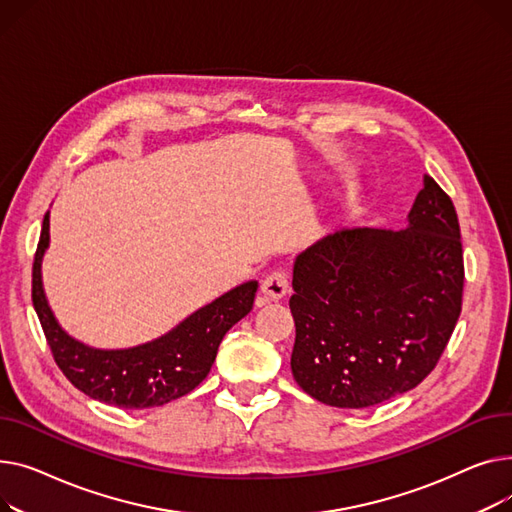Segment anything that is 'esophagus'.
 I'll return each instance as SVG.
<instances>
[{
  "label": "esophagus",
  "mask_w": 512,
  "mask_h": 512,
  "mask_svg": "<svg viewBox=\"0 0 512 512\" xmlns=\"http://www.w3.org/2000/svg\"><path fill=\"white\" fill-rule=\"evenodd\" d=\"M262 293L268 299H281L287 295L289 291V277L285 270H273V273L266 275V279L262 281Z\"/></svg>",
  "instance_id": "esophagus-1"
}]
</instances>
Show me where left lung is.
Returning a JSON list of instances; mask_svg holds the SVG:
<instances>
[{
	"mask_svg": "<svg viewBox=\"0 0 512 512\" xmlns=\"http://www.w3.org/2000/svg\"><path fill=\"white\" fill-rule=\"evenodd\" d=\"M407 227H353L293 262L291 372L316 401L364 409L422 382L455 330L463 248L453 200L424 175Z\"/></svg>",
	"mask_w": 512,
	"mask_h": 512,
	"instance_id": "left-lung-1",
	"label": "left lung"
}]
</instances>
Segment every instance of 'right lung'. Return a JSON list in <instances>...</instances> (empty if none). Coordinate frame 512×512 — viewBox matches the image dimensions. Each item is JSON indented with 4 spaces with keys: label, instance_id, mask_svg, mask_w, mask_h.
Masks as SVG:
<instances>
[{
    "label": "right lung",
    "instance_id": "1",
    "mask_svg": "<svg viewBox=\"0 0 512 512\" xmlns=\"http://www.w3.org/2000/svg\"><path fill=\"white\" fill-rule=\"evenodd\" d=\"M49 248V213L33 264V306L55 364L90 399L122 409H148L194 390L215 364L227 330L254 306L258 281H246L202 306L169 333L128 349H97L70 337L45 297L41 262Z\"/></svg>",
    "mask_w": 512,
    "mask_h": 512
}]
</instances>
